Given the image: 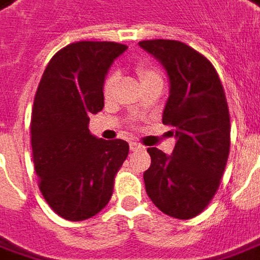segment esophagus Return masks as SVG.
I'll list each match as a JSON object with an SVG mask.
<instances>
[{"instance_id": "1", "label": "esophagus", "mask_w": 260, "mask_h": 260, "mask_svg": "<svg viewBox=\"0 0 260 260\" xmlns=\"http://www.w3.org/2000/svg\"><path fill=\"white\" fill-rule=\"evenodd\" d=\"M129 149L131 151H142L144 147L142 145H139L137 142H129Z\"/></svg>"}]
</instances>
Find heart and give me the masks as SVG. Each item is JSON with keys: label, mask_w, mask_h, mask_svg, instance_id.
Instances as JSON below:
<instances>
[{"label": "heart", "mask_w": 260, "mask_h": 260, "mask_svg": "<svg viewBox=\"0 0 260 260\" xmlns=\"http://www.w3.org/2000/svg\"><path fill=\"white\" fill-rule=\"evenodd\" d=\"M137 72H138V76L141 77L142 83H144V82H148V80L159 79V76H158L154 70H149V69L147 68H138ZM116 80H118V77H116L115 73H111L109 76L105 79V83H103V96H105L106 99H109L113 94V92H115Z\"/></svg>", "instance_id": "obj_1"}]
</instances>
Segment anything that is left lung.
Returning <instances> with one entry per match:
<instances>
[{
  "instance_id": "8db88e82",
  "label": "left lung",
  "mask_w": 260,
  "mask_h": 260,
  "mask_svg": "<svg viewBox=\"0 0 260 260\" xmlns=\"http://www.w3.org/2000/svg\"><path fill=\"white\" fill-rule=\"evenodd\" d=\"M166 69L170 94L162 123L171 125L175 147L168 155L148 148L144 173L148 197L162 213L180 220L200 214L209 204L228 162L230 119L224 90L210 61L175 40L139 41Z\"/></svg>"
}]
</instances>
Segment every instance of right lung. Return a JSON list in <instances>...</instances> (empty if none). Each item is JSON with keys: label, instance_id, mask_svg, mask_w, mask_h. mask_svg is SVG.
Wrapping results in <instances>:
<instances>
[{"label": "right lung", "instance_id": "1", "mask_svg": "<svg viewBox=\"0 0 260 260\" xmlns=\"http://www.w3.org/2000/svg\"><path fill=\"white\" fill-rule=\"evenodd\" d=\"M112 41H79L57 51L34 98L31 147L40 191L70 221L93 217L109 203L128 142L90 134L89 116L103 109V83L126 51Z\"/></svg>", "mask_w": 260, "mask_h": 260}]
</instances>
